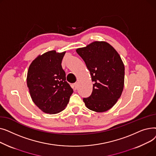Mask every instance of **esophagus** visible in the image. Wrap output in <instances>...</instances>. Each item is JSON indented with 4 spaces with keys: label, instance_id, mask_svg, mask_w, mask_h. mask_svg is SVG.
Returning <instances> with one entry per match:
<instances>
[{
    "label": "esophagus",
    "instance_id": "esophagus-1",
    "mask_svg": "<svg viewBox=\"0 0 156 156\" xmlns=\"http://www.w3.org/2000/svg\"><path fill=\"white\" fill-rule=\"evenodd\" d=\"M78 87V83H74V84H73V88H74V89H75V90L77 89Z\"/></svg>",
    "mask_w": 156,
    "mask_h": 156
}]
</instances>
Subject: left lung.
<instances>
[{
  "mask_svg": "<svg viewBox=\"0 0 156 156\" xmlns=\"http://www.w3.org/2000/svg\"><path fill=\"white\" fill-rule=\"evenodd\" d=\"M94 81L90 96L83 98L86 107L102 112L112 108L121 95L125 81V66L117 51L105 42H94L76 49Z\"/></svg>",
  "mask_w": 156,
  "mask_h": 156,
  "instance_id": "1",
  "label": "left lung"
}]
</instances>
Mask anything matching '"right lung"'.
Wrapping results in <instances>:
<instances>
[{"instance_id":"add662e5","label":"right lung","mask_w":156,"mask_h":156,"mask_svg":"<svg viewBox=\"0 0 156 156\" xmlns=\"http://www.w3.org/2000/svg\"><path fill=\"white\" fill-rule=\"evenodd\" d=\"M65 53L51 51L38 55L28 71L27 86L32 101L47 114L63 111L73 92L61 66Z\"/></svg>"}]
</instances>
